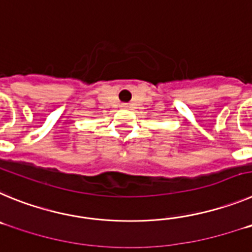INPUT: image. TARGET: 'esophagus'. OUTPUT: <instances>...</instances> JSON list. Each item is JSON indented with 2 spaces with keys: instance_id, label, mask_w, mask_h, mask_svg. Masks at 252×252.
I'll return each mask as SVG.
<instances>
[{
  "instance_id": "esophagus-1",
  "label": "esophagus",
  "mask_w": 252,
  "mask_h": 252,
  "mask_svg": "<svg viewBox=\"0 0 252 252\" xmlns=\"http://www.w3.org/2000/svg\"><path fill=\"white\" fill-rule=\"evenodd\" d=\"M125 107H126V106H125Z\"/></svg>"
}]
</instances>
